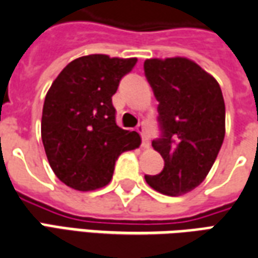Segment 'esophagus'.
<instances>
[{
    "label": "esophagus",
    "instance_id": "34e87169",
    "mask_svg": "<svg viewBox=\"0 0 258 258\" xmlns=\"http://www.w3.org/2000/svg\"><path fill=\"white\" fill-rule=\"evenodd\" d=\"M137 131L141 134V138H142V146H148L149 145V138H148V135H146V128L144 124H138L137 125Z\"/></svg>",
    "mask_w": 258,
    "mask_h": 258
}]
</instances>
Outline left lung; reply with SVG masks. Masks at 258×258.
Segmentation results:
<instances>
[{"instance_id":"left-lung-1","label":"left lung","mask_w":258,"mask_h":258,"mask_svg":"<svg viewBox=\"0 0 258 258\" xmlns=\"http://www.w3.org/2000/svg\"><path fill=\"white\" fill-rule=\"evenodd\" d=\"M144 72L157 105L160 135L152 146L164 167L145 175L153 189L179 196L203 182L225 137V103L220 85L185 58L146 59Z\"/></svg>"}]
</instances>
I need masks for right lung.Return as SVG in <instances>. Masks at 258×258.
Here are the masks:
<instances>
[{
    "label": "right lung",
    "instance_id": "right-lung-1",
    "mask_svg": "<svg viewBox=\"0 0 258 258\" xmlns=\"http://www.w3.org/2000/svg\"><path fill=\"white\" fill-rule=\"evenodd\" d=\"M137 58L88 55L59 73L42 107L41 138L49 166L63 184L94 190L110 182L123 152L138 148V133L116 124L112 96Z\"/></svg>",
    "mask_w": 258,
    "mask_h": 258
}]
</instances>
